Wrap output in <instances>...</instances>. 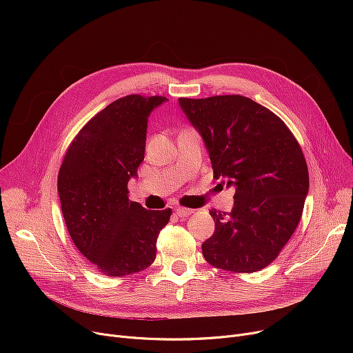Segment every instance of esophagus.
<instances>
[{
    "label": "esophagus",
    "mask_w": 353,
    "mask_h": 353,
    "mask_svg": "<svg viewBox=\"0 0 353 353\" xmlns=\"http://www.w3.org/2000/svg\"><path fill=\"white\" fill-rule=\"evenodd\" d=\"M176 214H177L179 217H189L190 214H193V210L184 209V208H177V209H176Z\"/></svg>",
    "instance_id": "34e87169"
}]
</instances>
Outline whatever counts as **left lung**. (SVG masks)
Returning <instances> with one entry per match:
<instances>
[{"instance_id": "obj_1", "label": "left lung", "mask_w": 353, "mask_h": 353, "mask_svg": "<svg viewBox=\"0 0 353 353\" xmlns=\"http://www.w3.org/2000/svg\"><path fill=\"white\" fill-rule=\"evenodd\" d=\"M179 104L205 141L214 177L236 189L229 214L210 210L214 233L201 245L203 256L237 273L266 268L298 228L309 192L298 140L270 110L243 96Z\"/></svg>"}]
</instances>
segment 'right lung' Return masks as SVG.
<instances>
[{
    "label": "right lung",
    "instance_id": "obj_1",
    "mask_svg": "<svg viewBox=\"0 0 353 353\" xmlns=\"http://www.w3.org/2000/svg\"><path fill=\"white\" fill-rule=\"evenodd\" d=\"M165 100L132 94L108 104L74 137L61 163L57 189L68 233L107 276L150 266L170 220L172 209L147 210L127 189L144 160L148 116Z\"/></svg>",
    "mask_w": 353,
    "mask_h": 353
}]
</instances>
